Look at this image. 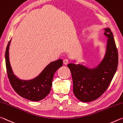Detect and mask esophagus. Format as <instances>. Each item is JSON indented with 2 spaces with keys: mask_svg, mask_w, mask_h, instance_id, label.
Wrapping results in <instances>:
<instances>
[{
  "mask_svg": "<svg viewBox=\"0 0 123 123\" xmlns=\"http://www.w3.org/2000/svg\"><path fill=\"white\" fill-rule=\"evenodd\" d=\"M68 63H69V60L68 59H65L63 60V63L64 64H65V65H67Z\"/></svg>",
  "mask_w": 123,
  "mask_h": 123,
  "instance_id": "34e87169",
  "label": "esophagus"
}]
</instances>
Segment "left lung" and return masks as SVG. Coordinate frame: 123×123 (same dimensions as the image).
<instances>
[{"label": "left lung", "mask_w": 123, "mask_h": 123, "mask_svg": "<svg viewBox=\"0 0 123 123\" xmlns=\"http://www.w3.org/2000/svg\"><path fill=\"white\" fill-rule=\"evenodd\" d=\"M104 29V35L107 40L99 64L92 67L81 64L68 65L72 75L74 94L82 102H90L99 98L107 89L117 69L118 54L113 35L109 28ZM73 61L77 62L75 59Z\"/></svg>", "instance_id": "obj_1"}]
</instances>
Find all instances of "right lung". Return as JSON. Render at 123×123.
<instances>
[{"mask_svg":"<svg viewBox=\"0 0 123 123\" xmlns=\"http://www.w3.org/2000/svg\"><path fill=\"white\" fill-rule=\"evenodd\" d=\"M11 39L5 52V63L8 77L12 86L22 97L33 101H39L45 98L51 91L54 74L63 66L62 59L50 63L37 77L29 80L19 78L14 74L9 59V48Z\"/></svg>","mask_w":123,"mask_h":123,"instance_id":"obj_1","label":"right lung"}]
</instances>
